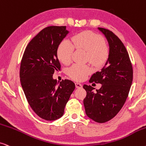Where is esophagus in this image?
I'll list each match as a JSON object with an SVG mask.
<instances>
[{
    "label": "esophagus",
    "mask_w": 146,
    "mask_h": 146,
    "mask_svg": "<svg viewBox=\"0 0 146 146\" xmlns=\"http://www.w3.org/2000/svg\"><path fill=\"white\" fill-rule=\"evenodd\" d=\"M75 85H76V87L77 88H82V84H80V83H78V82H76L75 83Z\"/></svg>",
    "instance_id": "esophagus-1"
}]
</instances>
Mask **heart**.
Here are the masks:
<instances>
[{
	"mask_svg": "<svg viewBox=\"0 0 146 146\" xmlns=\"http://www.w3.org/2000/svg\"><path fill=\"white\" fill-rule=\"evenodd\" d=\"M72 42L64 39L60 43L57 50L59 60L64 64L71 62L74 48L87 52V60L92 65L99 67L105 64L109 56V50L105 44L103 37L90 31H85L76 34L72 37ZM92 72L88 65L74 64L68 70L71 78L77 81L83 80Z\"/></svg>",
	"mask_w": 146,
	"mask_h": 146,
	"instance_id": "heart-1",
	"label": "heart"
}]
</instances>
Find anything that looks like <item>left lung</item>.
<instances>
[{"mask_svg": "<svg viewBox=\"0 0 146 146\" xmlns=\"http://www.w3.org/2000/svg\"><path fill=\"white\" fill-rule=\"evenodd\" d=\"M98 29L109 43V57L101 71L94 74L89 80L102 86L94 92L93 87L84 84L86 96L83 103L87 116L103 123L113 119L125 103L133 81V68L127 51L119 37L109 30Z\"/></svg>", "mask_w": 146, "mask_h": 146, "instance_id": "1", "label": "left lung"}]
</instances>
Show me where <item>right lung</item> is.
Here are the masks:
<instances>
[{
  "mask_svg": "<svg viewBox=\"0 0 146 146\" xmlns=\"http://www.w3.org/2000/svg\"><path fill=\"white\" fill-rule=\"evenodd\" d=\"M69 33L66 26H50L41 30L28 43L20 66V80L33 111L41 119L54 121L64 115V108L75 89L70 80L53 78L61 65L57 50Z\"/></svg>",
  "mask_w": 146,
  "mask_h": 146,
  "instance_id": "add662e5",
  "label": "right lung"
}]
</instances>
